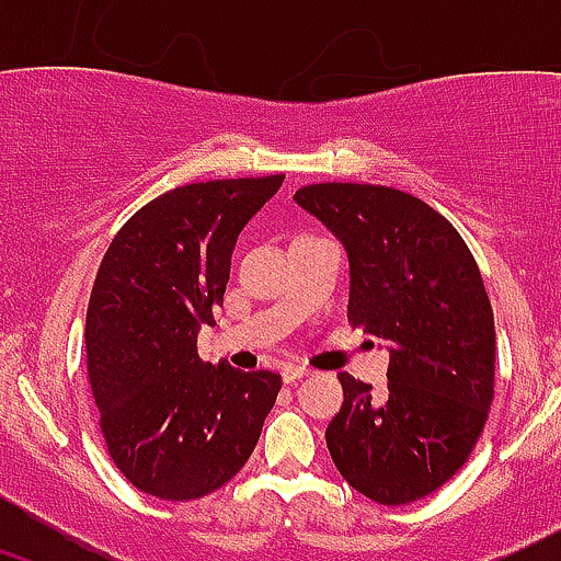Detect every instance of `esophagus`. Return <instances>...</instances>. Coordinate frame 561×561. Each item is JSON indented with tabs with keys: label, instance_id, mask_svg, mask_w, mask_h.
<instances>
[{
	"label": "esophagus",
	"instance_id": "34e87169",
	"mask_svg": "<svg viewBox=\"0 0 561 561\" xmlns=\"http://www.w3.org/2000/svg\"><path fill=\"white\" fill-rule=\"evenodd\" d=\"M307 375H309L307 366H298V364H290V366H285V369H282V377H285V382H296V380H301V377H307Z\"/></svg>",
	"mask_w": 561,
	"mask_h": 561
}]
</instances>
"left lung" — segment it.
Segmentation results:
<instances>
[{
  "instance_id": "8db88e82",
  "label": "left lung",
  "mask_w": 561,
  "mask_h": 561,
  "mask_svg": "<svg viewBox=\"0 0 561 561\" xmlns=\"http://www.w3.org/2000/svg\"><path fill=\"white\" fill-rule=\"evenodd\" d=\"M293 201L347 249V320L390 344L388 390L347 371L325 443L342 478L380 505L423 500L463 467L494 401V312L458 230L380 184H309Z\"/></svg>"
}]
</instances>
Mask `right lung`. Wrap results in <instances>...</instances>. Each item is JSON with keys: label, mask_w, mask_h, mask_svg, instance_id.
<instances>
[{"label": "right lung", "mask_w": 561, "mask_h": 561, "mask_svg": "<svg viewBox=\"0 0 561 561\" xmlns=\"http://www.w3.org/2000/svg\"><path fill=\"white\" fill-rule=\"evenodd\" d=\"M285 175L175 186L113 236L87 312V371L118 472L144 494L197 500L252 456L282 377L206 364L241 228Z\"/></svg>", "instance_id": "obj_1"}]
</instances>
